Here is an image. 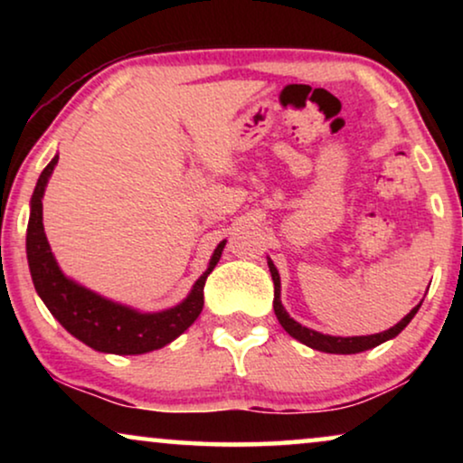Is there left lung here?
<instances>
[{"instance_id": "obj_1", "label": "left lung", "mask_w": 463, "mask_h": 463, "mask_svg": "<svg viewBox=\"0 0 463 463\" xmlns=\"http://www.w3.org/2000/svg\"><path fill=\"white\" fill-rule=\"evenodd\" d=\"M268 265H269V271H271V280H274V312H276L278 322H280L282 328L290 335V337H295L297 341H301V344H306L307 347H312V350H318V352L358 354V352L371 350V347L383 344V341L394 339L396 335L401 333L411 320H413V316L417 314V309H420V306H421V303H420V306H415L407 316H404L401 322H398V325H394L383 333L364 335V337H333V335H322L318 331H312V328H307V326H301L299 322L290 318L288 312L284 309L282 301H280V274H278L276 265L271 263V259H268Z\"/></svg>"}]
</instances>
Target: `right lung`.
I'll return each mask as SVG.
<instances>
[{
  "label": "right lung",
  "mask_w": 463,
  "mask_h": 463,
  "mask_svg": "<svg viewBox=\"0 0 463 463\" xmlns=\"http://www.w3.org/2000/svg\"><path fill=\"white\" fill-rule=\"evenodd\" d=\"M59 162V156L42 170L35 192L31 195V214L27 225V259L37 295L46 303L50 314L67 328L73 337L84 341L92 350L105 354H147L160 350L181 333H185L204 307L206 278L219 263L225 240L214 249L208 269L195 280L192 293L179 306L164 312L143 314L122 303L109 301L92 293L90 288L69 280L50 250L42 223V198L48 179Z\"/></svg>",
  "instance_id": "add662e5"
}]
</instances>
